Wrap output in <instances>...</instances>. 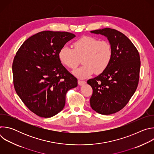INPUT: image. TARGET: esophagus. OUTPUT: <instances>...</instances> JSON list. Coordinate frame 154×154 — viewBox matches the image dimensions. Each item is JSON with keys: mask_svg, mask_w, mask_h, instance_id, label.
<instances>
[{"mask_svg": "<svg viewBox=\"0 0 154 154\" xmlns=\"http://www.w3.org/2000/svg\"><path fill=\"white\" fill-rule=\"evenodd\" d=\"M85 83H86L85 81H82V80H78V84L79 85H84Z\"/></svg>", "mask_w": 154, "mask_h": 154, "instance_id": "esophagus-1", "label": "esophagus"}]
</instances>
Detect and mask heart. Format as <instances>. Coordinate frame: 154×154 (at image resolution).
I'll list each match as a JSON object with an SVG mask.
<instances>
[{
    "label": "heart",
    "mask_w": 154,
    "mask_h": 154,
    "mask_svg": "<svg viewBox=\"0 0 154 154\" xmlns=\"http://www.w3.org/2000/svg\"><path fill=\"white\" fill-rule=\"evenodd\" d=\"M72 48L62 47L58 52V58L63 64L71 69H75L82 59L83 65L73 72L80 79L88 77L94 72H103L112 60L113 48L111 44L93 36L80 38L73 43Z\"/></svg>",
    "instance_id": "1"
}]
</instances>
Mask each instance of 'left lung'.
<instances>
[{
  "label": "left lung",
  "mask_w": 154,
  "mask_h": 154,
  "mask_svg": "<svg viewBox=\"0 0 154 154\" xmlns=\"http://www.w3.org/2000/svg\"><path fill=\"white\" fill-rule=\"evenodd\" d=\"M91 32L107 37L113 48V57L105 71L87 81L93 88L90 105L99 114L111 115L122 109L135 93L140 79V57L132 42L115 29Z\"/></svg>",
  "instance_id": "obj_1"
}]
</instances>
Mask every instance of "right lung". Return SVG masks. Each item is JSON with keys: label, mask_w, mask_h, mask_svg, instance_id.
Listing matches in <instances>:
<instances>
[{"label": "right lung", "mask_w": 154, "mask_h": 154, "mask_svg": "<svg viewBox=\"0 0 154 154\" xmlns=\"http://www.w3.org/2000/svg\"><path fill=\"white\" fill-rule=\"evenodd\" d=\"M75 36L67 32L42 31L26 40L16 54L12 64L15 91L38 116L58 113L67 91L77 86V79L58 58L60 49Z\"/></svg>", "instance_id": "obj_1"}]
</instances>
